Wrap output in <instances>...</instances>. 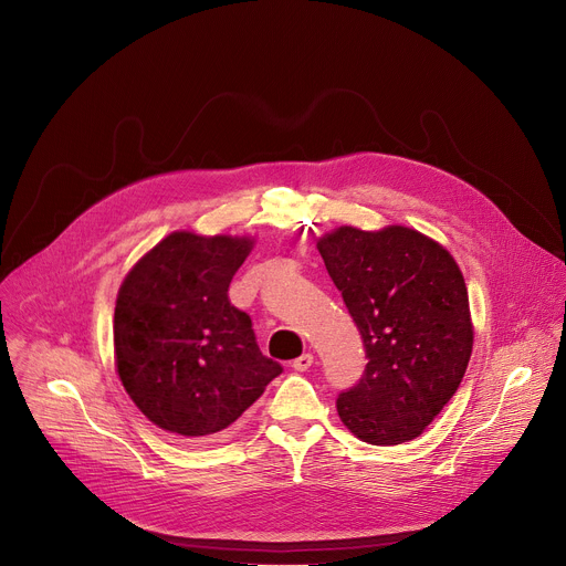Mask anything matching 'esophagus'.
Wrapping results in <instances>:
<instances>
[{"label":"esophagus","instance_id":"obj_1","mask_svg":"<svg viewBox=\"0 0 566 566\" xmlns=\"http://www.w3.org/2000/svg\"><path fill=\"white\" fill-rule=\"evenodd\" d=\"M311 365H313V356L311 354H302L300 358L293 360V369L295 371H306Z\"/></svg>","mask_w":566,"mask_h":566}]
</instances>
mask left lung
I'll return each instance as SVG.
<instances>
[{
    "label": "left lung",
    "instance_id": "obj_1",
    "mask_svg": "<svg viewBox=\"0 0 566 566\" xmlns=\"http://www.w3.org/2000/svg\"><path fill=\"white\" fill-rule=\"evenodd\" d=\"M317 251L363 336V378L336 400L360 441L417 439L454 396L470 354L468 289L454 258L406 226H340Z\"/></svg>",
    "mask_w": 566,
    "mask_h": 566
}]
</instances>
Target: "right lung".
I'll return each mask as SVG.
<instances>
[{
    "label": "right lung",
    "mask_w": 566,
    "mask_h": 566,
    "mask_svg": "<svg viewBox=\"0 0 566 566\" xmlns=\"http://www.w3.org/2000/svg\"><path fill=\"white\" fill-rule=\"evenodd\" d=\"M249 237L172 232L120 284L114 356L136 408L186 439L223 432L282 374L255 340L251 315L228 300Z\"/></svg>",
    "instance_id": "add662e5"
}]
</instances>
